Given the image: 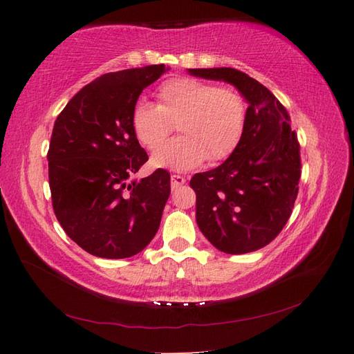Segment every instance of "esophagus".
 <instances>
[{"mask_svg":"<svg viewBox=\"0 0 354 354\" xmlns=\"http://www.w3.org/2000/svg\"><path fill=\"white\" fill-rule=\"evenodd\" d=\"M184 183H185V179L179 175H171V178H170V185L173 190L178 189V187H181Z\"/></svg>","mask_w":354,"mask_h":354,"instance_id":"obj_1","label":"esophagus"}]
</instances>
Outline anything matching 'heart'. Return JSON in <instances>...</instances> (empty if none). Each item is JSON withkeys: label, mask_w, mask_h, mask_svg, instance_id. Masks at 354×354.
Here are the masks:
<instances>
[{"label": "heart", "mask_w": 354, "mask_h": 354, "mask_svg": "<svg viewBox=\"0 0 354 354\" xmlns=\"http://www.w3.org/2000/svg\"><path fill=\"white\" fill-rule=\"evenodd\" d=\"M158 104L135 102L131 124L135 138L146 149H155L176 122L183 135L158 147L152 162L158 167L189 170L201 162L228 158L243 137L246 104L231 86L194 77L165 80L156 91Z\"/></svg>", "instance_id": "heart-1"}]
</instances>
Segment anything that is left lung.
Masks as SVG:
<instances>
[{
  "label": "left lung",
  "mask_w": 354,
  "mask_h": 354,
  "mask_svg": "<svg viewBox=\"0 0 354 354\" xmlns=\"http://www.w3.org/2000/svg\"><path fill=\"white\" fill-rule=\"evenodd\" d=\"M190 74L234 85L246 99L243 137L219 167L192 178L196 222L227 254L257 251L280 234L292 214L301 156L290 117L260 82L234 68H196Z\"/></svg>",
  "instance_id": "left-lung-1"
}]
</instances>
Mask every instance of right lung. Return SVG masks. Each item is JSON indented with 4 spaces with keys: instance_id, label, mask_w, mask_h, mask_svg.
<instances>
[{
    "instance_id": "add662e5",
    "label": "right lung",
    "mask_w": 354,
    "mask_h": 354,
    "mask_svg": "<svg viewBox=\"0 0 354 354\" xmlns=\"http://www.w3.org/2000/svg\"><path fill=\"white\" fill-rule=\"evenodd\" d=\"M164 71L161 64L103 74L66 103L53 127V209L66 236L95 257H132L160 228L170 173L127 178L149 160L132 131V108Z\"/></svg>"
}]
</instances>
